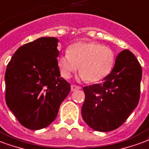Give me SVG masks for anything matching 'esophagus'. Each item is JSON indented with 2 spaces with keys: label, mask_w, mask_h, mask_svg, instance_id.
<instances>
[{
  "label": "esophagus",
  "mask_w": 149,
  "mask_h": 149,
  "mask_svg": "<svg viewBox=\"0 0 149 149\" xmlns=\"http://www.w3.org/2000/svg\"><path fill=\"white\" fill-rule=\"evenodd\" d=\"M81 89V87L78 86H75V85H72L71 86H70V89H71V91H76V90H78V89Z\"/></svg>",
  "instance_id": "obj_1"
}]
</instances>
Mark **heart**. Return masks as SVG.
<instances>
[{
    "mask_svg": "<svg viewBox=\"0 0 149 149\" xmlns=\"http://www.w3.org/2000/svg\"><path fill=\"white\" fill-rule=\"evenodd\" d=\"M115 63V54L110 48L94 41H80L70 45L68 53L61 55L57 65L61 75L69 79L78 70L80 78L90 82L104 79Z\"/></svg>",
    "mask_w": 149,
    "mask_h": 149,
    "instance_id": "heart-1",
    "label": "heart"
}]
</instances>
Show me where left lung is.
I'll return each mask as SVG.
<instances>
[{"label":"left lung","mask_w":149,"mask_h":149,"mask_svg":"<svg viewBox=\"0 0 149 149\" xmlns=\"http://www.w3.org/2000/svg\"><path fill=\"white\" fill-rule=\"evenodd\" d=\"M141 77V67L135 56L127 49L122 51L103 83L83 88L86 97L81 116L86 123L100 132L119 127L138 104Z\"/></svg>","instance_id":"8db88e82"}]
</instances>
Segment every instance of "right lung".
<instances>
[{"instance_id":"1","label":"right lung","mask_w":149,"mask_h":149,"mask_svg":"<svg viewBox=\"0 0 149 149\" xmlns=\"http://www.w3.org/2000/svg\"><path fill=\"white\" fill-rule=\"evenodd\" d=\"M59 40L42 37L17 49L7 66L5 100L18 121L32 130L56 118L70 90L57 65Z\"/></svg>"}]
</instances>
